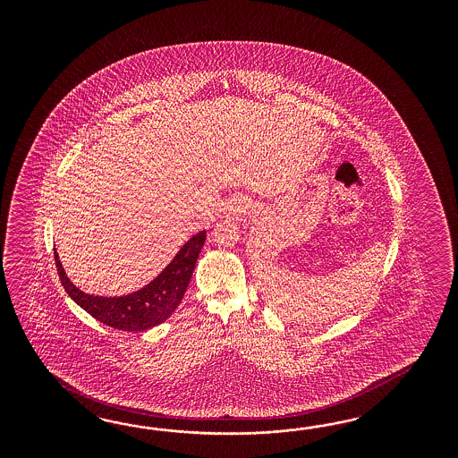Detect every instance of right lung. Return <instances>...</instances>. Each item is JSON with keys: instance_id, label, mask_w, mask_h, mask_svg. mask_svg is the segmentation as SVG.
Instances as JSON below:
<instances>
[{"instance_id": "obj_1", "label": "right lung", "mask_w": 458, "mask_h": 458, "mask_svg": "<svg viewBox=\"0 0 458 458\" xmlns=\"http://www.w3.org/2000/svg\"><path fill=\"white\" fill-rule=\"evenodd\" d=\"M205 230L196 233L181 247L171 264L153 282L123 297L90 295L77 289L65 276L55 249L54 257L60 282L75 304L81 305L92 318L114 329L140 333L165 322L176 310L191 280L194 265L205 245Z\"/></svg>"}]
</instances>
